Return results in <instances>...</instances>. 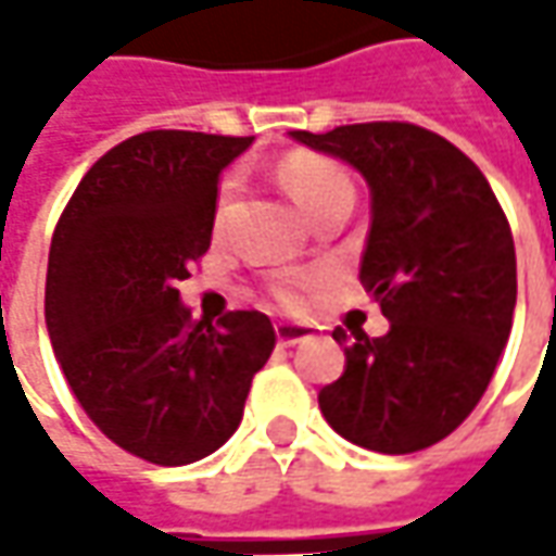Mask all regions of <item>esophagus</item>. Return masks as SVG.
<instances>
[{"mask_svg": "<svg viewBox=\"0 0 556 556\" xmlns=\"http://www.w3.org/2000/svg\"><path fill=\"white\" fill-rule=\"evenodd\" d=\"M275 337H278V343H281V346H296V343H306V340H312V328H306V325H290V321H281V325L275 328Z\"/></svg>", "mask_w": 556, "mask_h": 556, "instance_id": "obj_1", "label": "esophagus"}]
</instances>
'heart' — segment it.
I'll return each mask as SVG.
<instances>
[{
  "mask_svg": "<svg viewBox=\"0 0 556 556\" xmlns=\"http://www.w3.org/2000/svg\"><path fill=\"white\" fill-rule=\"evenodd\" d=\"M278 179L288 188L293 203L303 210V216H309L312 210L321 201H328L333 191L350 188L346 173L337 163L325 161L318 154H306V151H296V154L285 157L278 166ZM228 191H231V182L223 185V198H228ZM281 300L288 306H300V293L293 288L281 290Z\"/></svg>",
  "mask_w": 556,
  "mask_h": 556,
  "instance_id": "1",
  "label": "heart"
}]
</instances>
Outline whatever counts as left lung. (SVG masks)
<instances>
[{
	"label": "left lung",
	"instance_id": "1",
	"mask_svg": "<svg viewBox=\"0 0 556 556\" xmlns=\"http://www.w3.org/2000/svg\"><path fill=\"white\" fill-rule=\"evenodd\" d=\"M350 163L371 191L358 278L390 321L383 337L337 328L340 380L318 393L343 439L408 455L445 439L477 408L517 306L510 225L477 163L412 123L290 132Z\"/></svg>",
	"mask_w": 556,
	"mask_h": 556
}]
</instances>
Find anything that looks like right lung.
Wrapping results in <instances>:
<instances>
[{
    "instance_id": "right-lung-1",
    "label": "right lung",
    "mask_w": 556,
    "mask_h": 556,
    "mask_svg": "<svg viewBox=\"0 0 556 556\" xmlns=\"http://www.w3.org/2000/svg\"><path fill=\"white\" fill-rule=\"evenodd\" d=\"M250 141L182 129L119 141L54 228L46 328L58 365L98 430L151 464L225 445L275 350L263 312L194 321L179 296L213 238L219 173Z\"/></svg>"
}]
</instances>
